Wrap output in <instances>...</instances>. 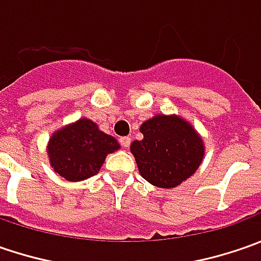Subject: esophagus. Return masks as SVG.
Returning <instances> with one entry per match:
<instances>
[{
  "label": "esophagus",
  "mask_w": 261,
  "mask_h": 261,
  "mask_svg": "<svg viewBox=\"0 0 261 261\" xmlns=\"http://www.w3.org/2000/svg\"><path fill=\"white\" fill-rule=\"evenodd\" d=\"M119 142H120V145L123 146V148H129V145H130V138L129 136H123V138L119 139Z\"/></svg>",
  "instance_id": "obj_1"
}]
</instances>
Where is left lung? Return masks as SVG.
I'll list each match as a JSON object with an SVG mask.
<instances>
[{"instance_id":"8db88e82","label":"left lung","mask_w":261,"mask_h":261,"mask_svg":"<svg viewBox=\"0 0 261 261\" xmlns=\"http://www.w3.org/2000/svg\"><path fill=\"white\" fill-rule=\"evenodd\" d=\"M142 141L130 151L141 175L161 189L178 186L195 173L203 160V142L195 129L178 116L158 115L141 126Z\"/></svg>"}]
</instances>
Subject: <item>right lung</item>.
Listing matches in <instances>:
<instances>
[{
    "instance_id": "1",
    "label": "right lung",
    "mask_w": 261,
    "mask_h": 261,
    "mask_svg": "<svg viewBox=\"0 0 261 261\" xmlns=\"http://www.w3.org/2000/svg\"><path fill=\"white\" fill-rule=\"evenodd\" d=\"M119 149L113 136L98 130L94 122L80 119L55 132L47 154L56 173L69 181H81L98 173L106 155Z\"/></svg>"
}]
</instances>
